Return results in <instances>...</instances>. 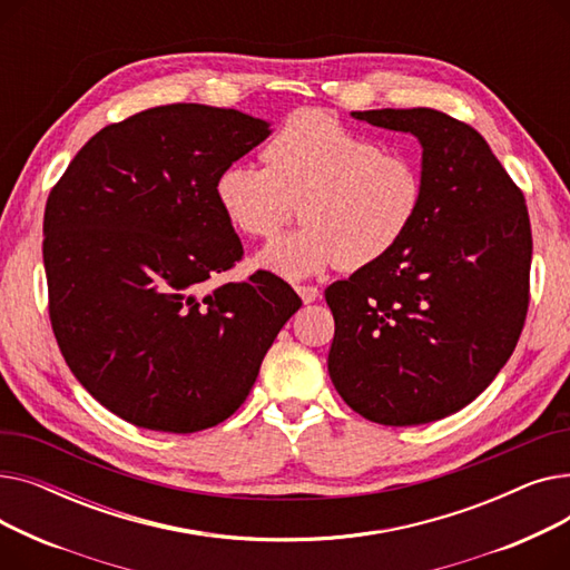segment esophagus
I'll return each mask as SVG.
<instances>
[{
  "label": "esophagus",
  "mask_w": 570,
  "mask_h": 570,
  "mask_svg": "<svg viewBox=\"0 0 570 570\" xmlns=\"http://www.w3.org/2000/svg\"><path fill=\"white\" fill-rule=\"evenodd\" d=\"M295 291H297V295H301L303 297V303H314L316 301V297L321 295V291L316 288V286H309V284H297L295 286Z\"/></svg>",
  "instance_id": "esophagus-1"
}]
</instances>
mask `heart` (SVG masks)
I'll list each match as a JSON object with an SVG mask.
<instances>
[{"label":"heart","instance_id":"obj_1","mask_svg":"<svg viewBox=\"0 0 570 570\" xmlns=\"http://www.w3.org/2000/svg\"><path fill=\"white\" fill-rule=\"evenodd\" d=\"M263 161L224 166L215 196L228 224L247 237H269L301 203L305 226L275 237L256 258L286 279L383 261L425 205V173L415 157L391 153L321 110L288 115L263 147Z\"/></svg>","mask_w":570,"mask_h":570}]
</instances>
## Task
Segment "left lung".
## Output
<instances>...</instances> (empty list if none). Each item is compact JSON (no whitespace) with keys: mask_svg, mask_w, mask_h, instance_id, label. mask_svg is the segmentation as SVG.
Returning a JSON list of instances; mask_svg holds the SVG:
<instances>
[{"mask_svg":"<svg viewBox=\"0 0 570 570\" xmlns=\"http://www.w3.org/2000/svg\"><path fill=\"white\" fill-rule=\"evenodd\" d=\"M353 117L421 140L425 205L393 254L325 288L327 372L372 423L441 421L485 391L520 340L533 247L524 194L462 119L434 108Z\"/></svg>","mask_w":570,"mask_h":570,"instance_id":"1","label":"left lung"}]
</instances>
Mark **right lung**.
I'll return each instance as SVG.
<instances>
[{
  "instance_id": "1",
  "label": "right lung",
  "mask_w": 570,
  "mask_h": 570,
  "mask_svg": "<svg viewBox=\"0 0 570 570\" xmlns=\"http://www.w3.org/2000/svg\"><path fill=\"white\" fill-rule=\"evenodd\" d=\"M267 134L233 108H147L89 138L50 189L57 346L85 391L136 428L191 434L226 421L303 305L267 269L213 286L245 256L217 175Z\"/></svg>"
}]
</instances>
